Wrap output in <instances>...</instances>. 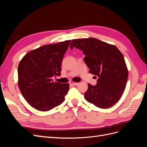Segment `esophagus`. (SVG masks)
<instances>
[{
    "instance_id": "1",
    "label": "esophagus",
    "mask_w": 147,
    "mask_h": 147,
    "mask_svg": "<svg viewBox=\"0 0 147 147\" xmlns=\"http://www.w3.org/2000/svg\"><path fill=\"white\" fill-rule=\"evenodd\" d=\"M70 84H71V85H73V86H76V85H78V83H76V82H70Z\"/></svg>"
}]
</instances>
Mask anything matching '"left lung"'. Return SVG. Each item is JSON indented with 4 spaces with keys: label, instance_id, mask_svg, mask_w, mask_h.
Returning <instances> with one entry per match:
<instances>
[{
    "label": "left lung",
    "instance_id": "1",
    "mask_svg": "<svg viewBox=\"0 0 147 147\" xmlns=\"http://www.w3.org/2000/svg\"><path fill=\"white\" fill-rule=\"evenodd\" d=\"M82 50L90 73L97 78L92 86L88 83L85 99L100 109H107L121 98L125 90L128 70L122 53L117 47L94 38L74 39L70 45Z\"/></svg>",
    "mask_w": 147,
    "mask_h": 147
}]
</instances>
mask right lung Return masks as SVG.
<instances>
[{
	"instance_id": "obj_1",
	"label": "right lung",
	"mask_w": 147,
	"mask_h": 147,
	"mask_svg": "<svg viewBox=\"0 0 147 147\" xmlns=\"http://www.w3.org/2000/svg\"><path fill=\"white\" fill-rule=\"evenodd\" d=\"M70 41L43 45L21 60L18 68L19 88L34 109L46 112L64 102L69 84L54 82L52 77L61 75L62 61Z\"/></svg>"
}]
</instances>
